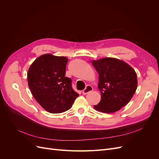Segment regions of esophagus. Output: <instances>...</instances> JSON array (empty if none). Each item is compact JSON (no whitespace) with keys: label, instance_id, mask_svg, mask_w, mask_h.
I'll return each instance as SVG.
<instances>
[{"label":"esophagus","instance_id":"1","mask_svg":"<svg viewBox=\"0 0 159 159\" xmlns=\"http://www.w3.org/2000/svg\"><path fill=\"white\" fill-rule=\"evenodd\" d=\"M91 91H93V88L91 87V85H87L85 87V88L82 91V93L84 94V95H86V94H88V93H89V92H91Z\"/></svg>","mask_w":159,"mask_h":159}]
</instances>
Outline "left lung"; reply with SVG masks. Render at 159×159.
<instances>
[{
    "instance_id": "1",
    "label": "left lung",
    "mask_w": 159,
    "mask_h": 159,
    "mask_svg": "<svg viewBox=\"0 0 159 159\" xmlns=\"http://www.w3.org/2000/svg\"><path fill=\"white\" fill-rule=\"evenodd\" d=\"M99 74L98 88L102 95L94 108L103 113H114L125 106L137 88V74L125 62L113 57L92 61Z\"/></svg>"
}]
</instances>
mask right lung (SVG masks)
<instances>
[{"mask_svg":"<svg viewBox=\"0 0 159 159\" xmlns=\"http://www.w3.org/2000/svg\"><path fill=\"white\" fill-rule=\"evenodd\" d=\"M68 61L64 56L44 54L28 70V84L34 98L49 113L68 111L79 96L71 87V80L65 77Z\"/></svg>","mask_w":159,"mask_h":159,"instance_id":"add662e5","label":"right lung"}]
</instances>
